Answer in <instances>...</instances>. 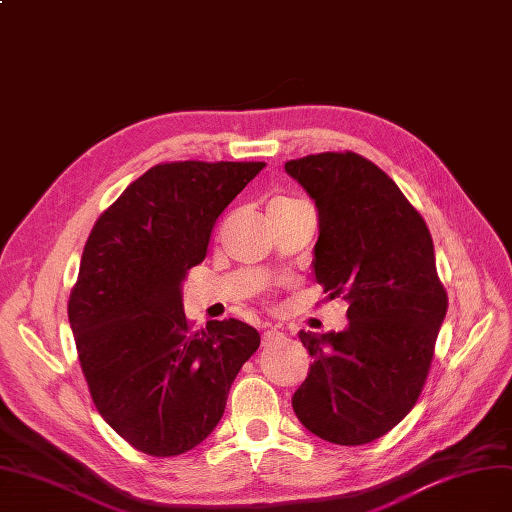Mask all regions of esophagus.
Returning <instances> with one entry per match:
<instances>
[{
	"label": "esophagus",
	"mask_w": 512,
	"mask_h": 512,
	"mask_svg": "<svg viewBox=\"0 0 512 512\" xmlns=\"http://www.w3.org/2000/svg\"><path fill=\"white\" fill-rule=\"evenodd\" d=\"M277 341H286V334L275 330V328H271V330L262 334V345H271V343H277Z\"/></svg>",
	"instance_id": "esophagus-1"
}]
</instances>
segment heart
<instances>
[{"label":"heart","instance_id":"1","mask_svg":"<svg viewBox=\"0 0 512 512\" xmlns=\"http://www.w3.org/2000/svg\"><path fill=\"white\" fill-rule=\"evenodd\" d=\"M292 203H296V199H288V197H277V199H273V201H271L269 209H271V207H284V205H292Z\"/></svg>","mask_w":512,"mask_h":512}]
</instances>
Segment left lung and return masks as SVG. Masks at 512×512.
Wrapping results in <instances>:
<instances>
[{"instance_id":"obj_1","label":"left lung","mask_w":512,"mask_h":512,"mask_svg":"<svg viewBox=\"0 0 512 512\" xmlns=\"http://www.w3.org/2000/svg\"><path fill=\"white\" fill-rule=\"evenodd\" d=\"M286 173L317 207V284L349 303L345 330L298 332L313 362L292 409L328 443H373L415 407L447 315L432 237L390 175L356 152L311 154Z\"/></svg>"}]
</instances>
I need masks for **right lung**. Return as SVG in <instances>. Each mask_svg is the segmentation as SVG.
Here are the masks:
<instances>
[{
	"mask_svg": "<svg viewBox=\"0 0 512 512\" xmlns=\"http://www.w3.org/2000/svg\"><path fill=\"white\" fill-rule=\"evenodd\" d=\"M262 167L154 165L88 235L69 324L99 415L137 451L171 457L203 443L260 345L258 330L233 317L192 330L182 281L205 260L218 216Z\"/></svg>",
	"mask_w": 512,
	"mask_h": 512,
	"instance_id": "obj_1",
	"label": "right lung"
}]
</instances>
